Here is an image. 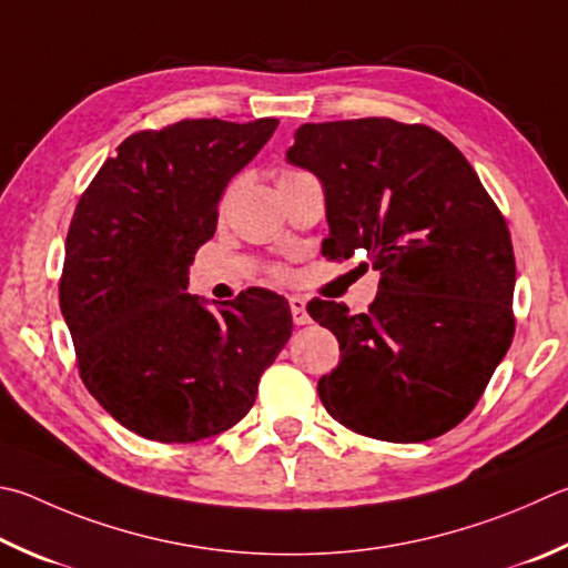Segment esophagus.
<instances>
[{
    "mask_svg": "<svg viewBox=\"0 0 568 568\" xmlns=\"http://www.w3.org/2000/svg\"><path fill=\"white\" fill-rule=\"evenodd\" d=\"M287 305H291V315H293V323L295 325H307V323H311V315H307V311H305L303 297H291V301H287Z\"/></svg>",
    "mask_w": 568,
    "mask_h": 568,
    "instance_id": "1",
    "label": "esophagus"
}]
</instances>
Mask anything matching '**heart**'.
<instances>
[{"mask_svg": "<svg viewBox=\"0 0 568 568\" xmlns=\"http://www.w3.org/2000/svg\"><path fill=\"white\" fill-rule=\"evenodd\" d=\"M297 176H303V171H293V169H283L277 173V185L285 183V181H293ZM275 277H283V271H275Z\"/></svg>", "mask_w": 568, "mask_h": 568, "instance_id": "1", "label": "heart"}]
</instances>
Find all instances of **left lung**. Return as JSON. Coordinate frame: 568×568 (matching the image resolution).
<instances>
[{
  "instance_id": "1",
  "label": "left lung",
  "mask_w": 568,
  "mask_h": 568,
  "mask_svg": "<svg viewBox=\"0 0 568 568\" xmlns=\"http://www.w3.org/2000/svg\"><path fill=\"white\" fill-rule=\"evenodd\" d=\"M287 161L325 189L323 255L367 251L379 287L367 313L307 303L339 343L317 395L339 425L383 442L457 427L514 337L511 235L462 151L425 123L385 116L303 123Z\"/></svg>"
}]
</instances>
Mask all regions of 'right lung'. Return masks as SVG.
<instances>
[{
	"label": "right lung",
	"instance_id": "add662e5",
	"mask_svg": "<svg viewBox=\"0 0 568 568\" xmlns=\"http://www.w3.org/2000/svg\"><path fill=\"white\" fill-rule=\"evenodd\" d=\"M277 119H183L136 131L71 219L59 305L87 389L153 442H199L248 415L293 329L285 297L248 287L219 313L185 293L229 181Z\"/></svg>",
	"mask_w": 568,
	"mask_h": 568
}]
</instances>
